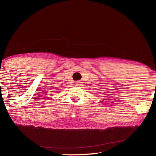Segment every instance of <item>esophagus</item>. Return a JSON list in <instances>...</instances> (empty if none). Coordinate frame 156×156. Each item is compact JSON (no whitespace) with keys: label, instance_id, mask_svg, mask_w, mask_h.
<instances>
[{"label":"esophagus","instance_id":"1","mask_svg":"<svg viewBox=\"0 0 156 156\" xmlns=\"http://www.w3.org/2000/svg\"><path fill=\"white\" fill-rule=\"evenodd\" d=\"M76 85H77V86H79V85H80V83H79L78 81V82H76Z\"/></svg>","mask_w":156,"mask_h":156}]
</instances>
